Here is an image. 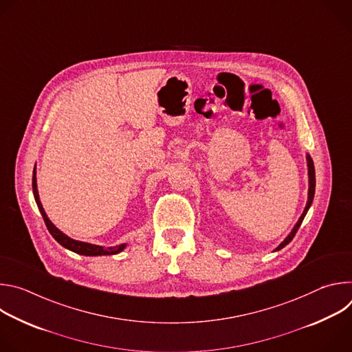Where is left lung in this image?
<instances>
[{
    "mask_svg": "<svg viewBox=\"0 0 352 352\" xmlns=\"http://www.w3.org/2000/svg\"><path fill=\"white\" fill-rule=\"evenodd\" d=\"M307 166H308V178H309V188H308V200H307V206H305V209H304V212H302V214H300V217L298 219V221L295 223V226L292 227V230H291V232L284 238V241L273 250V252H277V250H280V249H283L285 245H288L291 241H292V238L295 236V234H296V231H298V228L300 227V224H302V221H304V219H305V216H307V213H308V210H309V208H311V205H312V202H314V196H315V186H316V178H315V166H314V160H312V157L307 153Z\"/></svg>",
    "mask_w": 352,
    "mask_h": 352,
    "instance_id": "obj_1",
    "label": "left lung"
}]
</instances>
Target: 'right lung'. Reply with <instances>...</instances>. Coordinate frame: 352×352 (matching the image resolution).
Masks as SVG:
<instances>
[{"instance_id": "right-lung-1", "label": "right lung", "mask_w": 352, "mask_h": 352, "mask_svg": "<svg viewBox=\"0 0 352 352\" xmlns=\"http://www.w3.org/2000/svg\"><path fill=\"white\" fill-rule=\"evenodd\" d=\"M32 188H33V195H34V200L37 204V208L43 216V220L50 231V234L53 235V238L63 245L64 248L72 250V252L78 254V255H83V256H104V255H117L126 248V242L124 243H118L116 246H102V245H94V243H89V242H83V241H76L71 236H68L67 234H64L61 230H58L52 220H50L43 209V205L40 202V196H38V190H37V179H36V166L33 168V179H32Z\"/></svg>"}]
</instances>
